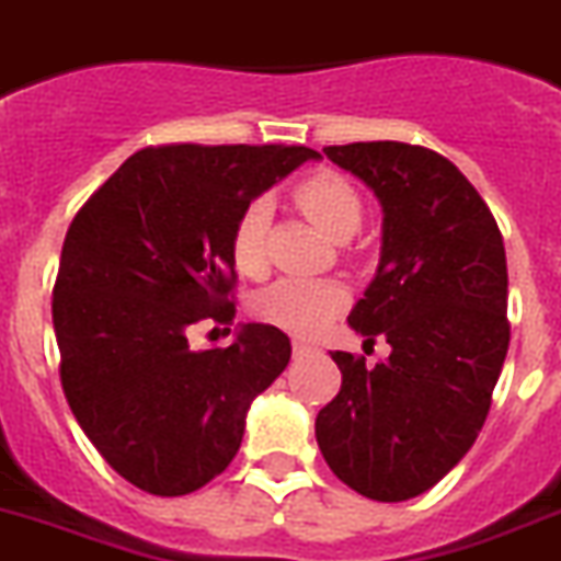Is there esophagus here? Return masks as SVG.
<instances>
[{"label": "esophagus", "instance_id": "34e87169", "mask_svg": "<svg viewBox=\"0 0 561 561\" xmlns=\"http://www.w3.org/2000/svg\"><path fill=\"white\" fill-rule=\"evenodd\" d=\"M313 345L305 343V340H294V357H305V354H311Z\"/></svg>", "mask_w": 561, "mask_h": 561}]
</instances>
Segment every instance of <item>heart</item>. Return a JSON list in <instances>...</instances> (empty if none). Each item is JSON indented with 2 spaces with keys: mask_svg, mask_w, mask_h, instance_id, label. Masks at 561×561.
I'll use <instances>...</instances> for the list:
<instances>
[{
  "mask_svg": "<svg viewBox=\"0 0 561 561\" xmlns=\"http://www.w3.org/2000/svg\"><path fill=\"white\" fill-rule=\"evenodd\" d=\"M294 202L313 225H320L331 239H348L363 221V198L345 175L334 170L313 172L294 186ZM271 225V207L265 198L250 202L236 218L230 233L233 265L248 276L265 271V236ZM348 305V290L334 279H279L256 299V317L288 334L311 336L334 313Z\"/></svg>",
  "mask_w": 561,
  "mask_h": 561,
  "instance_id": "heart-1",
  "label": "heart"
}]
</instances>
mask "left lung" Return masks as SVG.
I'll return each mask as SVG.
<instances>
[{"instance_id":"1","label":"left lung","mask_w":561,"mask_h":561,"mask_svg":"<svg viewBox=\"0 0 561 561\" xmlns=\"http://www.w3.org/2000/svg\"><path fill=\"white\" fill-rule=\"evenodd\" d=\"M322 152L383 207L380 267L348 325L391 354L375 368L331 354L343 386L317 414V444L359 495L407 502L461 461L493 403L510 345L504 239L444 154L398 140Z\"/></svg>"}]
</instances>
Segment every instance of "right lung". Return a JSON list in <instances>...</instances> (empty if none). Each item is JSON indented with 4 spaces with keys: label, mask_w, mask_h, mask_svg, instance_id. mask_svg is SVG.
Here are the masks:
<instances>
[{
    "label": "right lung",
    "mask_w": 561,
    "mask_h": 561,
    "mask_svg": "<svg viewBox=\"0 0 561 561\" xmlns=\"http://www.w3.org/2000/svg\"><path fill=\"white\" fill-rule=\"evenodd\" d=\"M311 158L285 144L147 147L77 209L51 302L59 383L91 444L138 490L186 495L221 476L253 398L288 366L290 340L273 325H244L207 352L186 334L233 325L236 218Z\"/></svg>",
    "instance_id": "right-lung-1"
}]
</instances>
